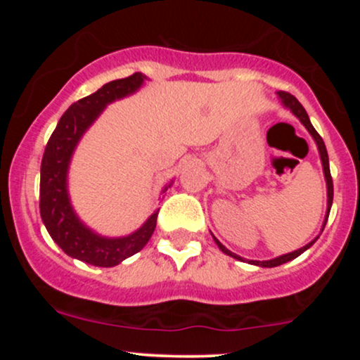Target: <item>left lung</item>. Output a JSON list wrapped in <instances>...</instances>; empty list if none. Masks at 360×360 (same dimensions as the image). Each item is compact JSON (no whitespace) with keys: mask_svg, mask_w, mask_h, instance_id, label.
I'll return each instance as SVG.
<instances>
[{"mask_svg":"<svg viewBox=\"0 0 360 360\" xmlns=\"http://www.w3.org/2000/svg\"><path fill=\"white\" fill-rule=\"evenodd\" d=\"M278 98L281 101V105L284 106V108H288L289 111H291L292 115H295L296 118L300 120L301 123H303L304 128L309 131V135H311L313 140H315L316 147H318V154H320V159H321V166H323V176H325V181H326V213H325V220H323V225H321V232H323L325 225H326V220H328V214H330V208H332V201H333V183H332V176H330V164H328V154H326V147L323 143V139L318 135V131L313 128L311 122H309V117L307 113V110L303 108V105L296 100L292 94L286 93V91H278ZM320 237V235H318ZM318 237L313 238L311 242L307 243L304 247H301V249L298 250H292L289 252V254H284V255H279V257H274V259H269V260H247V262L252 264V266H259V267H276V266H281V264H286L289 262V260L296 259L298 255L303 254L304 250H308L309 247L313 245L318 240ZM214 242H217V245L220 247V250L223 252V254L230 255V257L237 259V260H242V262H245V259L240 257V255L233 254V252H230L229 249H226L223 243L218 240L217 237H213Z\"/></svg>","mask_w":360,"mask_h":360,"instance_id":"obj_1","label":"left lung"}]
</instances>
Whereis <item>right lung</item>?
<instances>
[{"instance_id":"right-lung-1","label":"right lung","mask_w":360,"mask_h":360,"mask_svg":"<svg viewBox=\"0 0 360 360\" xmlns=\"http://www.w3.org/2000/svg\"><path fill=\"white\" fill-rule=\"evenodd\" d=\"M147 76L135 72L125 79L106 82L96 93L72 103L49 139L40 167V217L52 240L69 257L98 267H113L146 247L155 230V210L147 221L125 237H103L91 230L71 205L68 174L77 143L110 103L123 100L142 88ZM174 181H171L164 191ZM162 191V193H164Z\"/></svg>"}]
</instances>
